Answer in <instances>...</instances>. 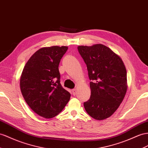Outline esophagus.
I'll return each instance as SVG.
<instances>
[{
  "label": "esophagus",
  "instance_id": "1",
  "mask_svg": "<svg viewBox=\"0 0 148 148\" xmlns=\"http://www.w3.org/2000/svg\"><path fill=\"white\" fill-rule=\"evenodd\" d=\"M72 92H73V94L74 96L75 95V93H76V89H73V90H72Z\"/></svg>",
  "mask_w": 148,
  "mask_h": 148
}]
</instances>
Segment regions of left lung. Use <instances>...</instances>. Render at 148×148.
<instances>
[{
  "label": "left lung",
  "instance_id": "8db88e82",
  "mask_svg": "<svg viewBox=\"0 0 148 148\" xmlns=\"http://www.w3.org/2000/svg\"><path fill=\"white\" fill-rule=\"evenodd\" d=\"M78 51L87 66L91 94L84 103L86 112L96 120L112 115L127 91V72L120 57L104 45H80Z\"/></svg>",
  "mask_w": 148,
  "mask_h": 148
}]
</instances>
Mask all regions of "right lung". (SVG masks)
Wrapping results in <instances>:
<instances>
[{"instance_id": "1", "label": "right lung", "mask_w": 148, "mask_h": 148, "mask_svg": "<svg viewBox=\"0 0 148 148\" xmlns=\"http://www.w3.org/2000/svg\"><path fill=\"white\" fill-rule=\"evenodd\" d=\"M67 46L42 47L37 51L24 67L20 79L22 96L32 110L44 118L62 111L71 94L60 83L59 64Z\"/></svg>"}]
</instances>
